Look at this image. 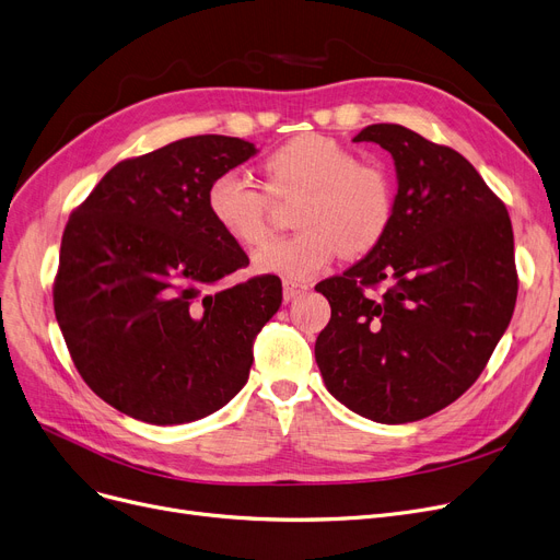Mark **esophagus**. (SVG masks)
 I'll list each match as a JSON object with an SVG mask.
<instances>
[{
    "label": "esophagus",
    "mask_w": 560,
    "mask_h": 560,
    "mask_svg": "<svg viewBox=\"0 0 560 560\" xmlns=\"http://www.w3.org/2000/svg\"><path fill=\"white\" fill-rule=\"evenodd\" d=\"M306 290H308L306 283H298V281L285 279V281H283V302H293L295 298L304 295Z\"/></svg>",
    "instance_id": "34e87169"
}]
</instances>
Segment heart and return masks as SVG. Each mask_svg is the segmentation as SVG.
Returning a JSON list of instances; mask_svg holds the SVG:
<instances>
[{"mask_svg": "<svg viewBox=\"0 0 560 560\" xmlns=\"http://www.w3.org/2000/svg\"><path fill=\"white\" fill-rule=\"evenodd\" d=\"M267 189L235 172L217 174L206 191L212 222L242 247H256L272 231L277 199L302 197L298 233L265 245L254 270L306 281L343 249L361 256L375 249L394 224L396 185L382 162L359 160L352 145L327 135H298L265 160Z\"/></svg>", "mask_w": 560, "mask_h": 560, "instance_id": "heart-1", "label": "heart"}]
</instances>
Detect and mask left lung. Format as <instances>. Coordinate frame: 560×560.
Segmentation results:
<instances>
[{"instance_id":"obj_1","label":"left lung","mask_w":560,"mask_h":560,"mask_svg":"<svg viewBox=\"0 0 560 560\" xmlns=\"http://www.w3.org/2000/svg\"><path fill=\"white\" fill-rule=\"evenodd\" d=\"M354 141L392 153L396 214L366 258L315 285L331 306L315 361L329 394L357 415L411 423L467 392L513 318V224L448 145L396 124L363 128ZM382 282L380 296L368 293Z\"/></svg>"}]
</instances>
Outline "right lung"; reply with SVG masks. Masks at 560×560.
Masks as SVG:
<instances>
[{"label":"right lung","instance_id":"right-lung-1","mask_svg":"<svg viewBox=\"0 0 560 560\" xmlns=\"http://www.w3.org/2000/svg\"><path fill=\"white\" fill-rule=\"evenodd\" d=\"M254 153L224 135L166 143L112 166L70 212L57 323L91 392L132 419L197 421L247 384L281 281L260 275L217 288L249 258L212 222L206 191Z\"/></svg>","mask_w":560,"mask_h":560}]
</instances>
